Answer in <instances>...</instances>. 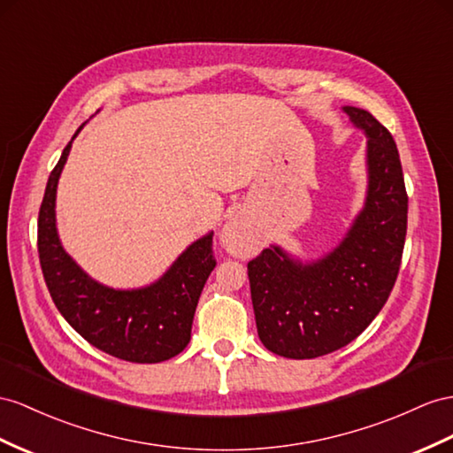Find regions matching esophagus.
<instances>
[{
  "instance_id": "esophagus-1",
  "label": "esophagus",
  "mask_w": 453,
  "mask_h": 453,
  "mask_svg": "<svg viewBox=\"0 0 453 453\" xmlns=\"http://www.w3.org/2000/svg\"><path fill=\"white\" fill-rule=\"evenodd\" d=\"M247 235H250V229H249V224L245 222V219H231V222L224 229L226 239H242Z\"/></svg>"
}]
</instances>
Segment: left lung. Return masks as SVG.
<instances>
[{
	"label": "left lung",
	"mask_w": 453,
	"mask_h": 453,
	"mask_svg": "<svg viewBox=\"0 0 453 453\" xmlns=\"http://www.w3.org/2000/svg\"><path fill=\"white\" fill-rule=\"evenodd\" d=\"M342 111L367 137L364 208L318 260L270 245L247 265L258 337L283 357L310 359L352 342L385 306L400 270L408 195L396 143L371 112Z\"/></svg>",
	"instance_id": "1"
}]
</instances>
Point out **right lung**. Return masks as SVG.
<instances>
[{
    "instance_id": "right-lung-1",
    "label": "right lung",
    "mask_w": 453,
    "mask_h": 453,
    "mask_svg": "<svg viewBox=\"0 0 453 453\" xmlns=\"http://www.w3.org/2000/svg\"><path fill=\"white\" fill-rule=\"evenodd\" d=\"M74 137L63 149L40 206L38 252L45 285L61 316L89 344L126 362H165L189 344L196 303L216 265L212 231L191 242L147 287L112 288L91 280L63 249L55 219L57 183Z\"/></svg>"
}]
</instances>
